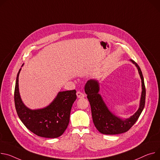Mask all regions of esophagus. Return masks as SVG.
I'll return each instance as SVG.
<instances>
[{"label":"esophagus","instance_id":"esophagus-1","mask_svg":"<svg viewBox=\"0 0 160 160\" xmlns=\"http://www.w3.org/2000/svg\"><path fill=\"white\" fill-rule=\"evenodd\" d=\"M77 97H78V98H83L85 97L84 94H83V92H82L81 91H77Z\"/></svg>","mask_w":160,"mask_h":160}]
</instances>
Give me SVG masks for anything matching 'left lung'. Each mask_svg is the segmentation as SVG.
I'll return each instance as SVG.
<instances>
[{"label":"left lung","mask_w":160,"mask_h":160,"mask_svg":"<svg viewBox=\"0 0 160 160\" xmlns=\"http://www.w3.org/2000/svg\"><path fill=\"white\" fill-rule=\"evenodd\" d=\"M138 69L142 80V94L140 106L138 110L128 119H122L112 113L107 107L102 97L99 94V85L98 80L91 79L87 82L85 85V92L88 95L89 101L92 121L99 132L105 135H117L125 133L132 128L144 108L146 102V87L142 71L139 66L133 60H131Z\"/></svg>","instance_id":"obj_1"}]
</instances>
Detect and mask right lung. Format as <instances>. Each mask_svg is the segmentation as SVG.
<instances>
[{
	"mask_svg": "<svg viewBox=\"0 0 160 160\" xmlns=\"http://www.w3.org/2000/svg\"><path fill=\"white\" fill-rule=\"evenodd\" d=\"M21 68L17 74L14 94L20 119L28 129L39 137L54 138L61 136L69 122L71 107L77 99L76 90L59 92L52 102L44 108L29 109L23 104L20 96L18 77Z\"/></svg>",
	"mask_w": 160,
	"mask_h": 160,
	"instance_id": "obj_1",
	"label": "right lung"
}]
</instances>
